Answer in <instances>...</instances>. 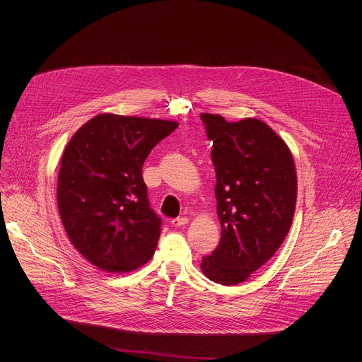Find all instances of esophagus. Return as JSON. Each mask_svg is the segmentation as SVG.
Wrapping results in <instances>:
<instances>
[{
    "mask_svg": "<svg viewBox=\"0 0 362 362\" xmlns=\"http://www.w3.org/2000/svg\"><path fill=\"white\" fill-rule=\"evenodd\" d=\"M187 222H189L187 218H176V219H173L170 223H172V226H175V228H180V226L187 225Z\"/></svg>",
    "mask_w": 362,
    "mask_h": 362,
    "instance_id": "1",
    "label": "esophagus"
}]
</instances>
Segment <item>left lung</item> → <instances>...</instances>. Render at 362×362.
Instances as JSON below:
<instances>
[{
    "instance_id": "8db88e82",
    "label": "left lung",
    "mask_w": 362,
    "mask_h": 362,
    "mask_svg": "<svg viewBox=\"0 0 362 362\" xmlns=\"http://www.w3.org/2000/svg\"><path fill=\"white\" fill-rule=\"evenodd\" d=\"M216 173L221 242L200 269L238 285L265 265L286 238L296 204V170L286 143L262 120L202 113Z\"/></svg>"
}]
</instances>
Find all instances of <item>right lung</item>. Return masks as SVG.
Wrapping results in <instances>:
<instances>
[{"label":"right lung","mask_w":362,"mask_h":362,"mask_svg":"<svg viewBox=\"0 0 362 362\" xmlns=\"http://www.w3.org/2000/svg\"><path fill=\"white\" fill-rule=\"evenodd\" d=\"M177 122L97 115L67 143L57 204L73 246L98 269L134 271L156 250L162 219L150 209L141 168Z\"/></svg>","instance_id":"obj_1"}]
</instances>
